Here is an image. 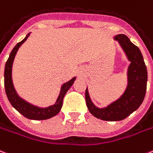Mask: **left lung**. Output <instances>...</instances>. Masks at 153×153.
Returning <instances> with one entry per match:
<instances>
[{
  "label": "left lung",
  "mask_w": 153,
  "mask_h": 153,
  "mask_svg": "<svg viewBox=\"0 0 153 153\" xmlns=\"http://www.w3.org/2000/svg\"><path fill=\"white\" fill-rule=\"evenodd\" d=\"M120 43L131 63L128 70V86L121 97L108 107L99 108L90 99L87 88L85 93L88 110L98 119L106 121H120L137 110L144 101L147 89L148 72L140 49L124 34L114 38Z\"/></svg>",
  "instance_id": "8db88e82"
}]
</instances>
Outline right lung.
<instances>
[{"instance_id":"1","label":"right lung","mask_w":153,"mask_h":153,"mask_svg":"<svg viewBox=\"0 0 153 153\" xmlns=\"http://www.w3.org/2000/svg\"><path fill=\"white\" fill-rule=\"evenodd\" d=\"M30 33H28L26 37L22 42H20L15 45L14 48L13 49V51L9 54V58L5 63V67H4V89H5V93H6L8 100L12 106L18 112L21 113L23 116H25V118L30 119V120H47V119L53 117L60 111L62 107V101H63L64 96L66 95L67 91L70 89V87L73 85L76 78L74 77L73 79L62 86L61 91L58 95L56 102L48 108H39L34 105L30 104V102H26L25 100L20 98L15 91L13 84V81H12V66H13V62L15 55H16L18 49L26 41L28 37L30 36Z\"/></svg>"}]
</instances>
